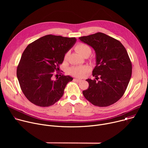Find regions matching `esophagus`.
<instances>
[{"label":"esophagus","mask_w":148,"mask_h":148,"mask_svg":"<svg viewBox=\"0 0 148 148\" xmlns=\"http://www.w3.org/2000/svg\"><path fill=\"white\" fill-rule=\"evenodd\" d=\"M74 81H76V82H81V79H77V78H74V79H73Z\"/></svg>","instance_id":"esophagus-1"}]
</instances>
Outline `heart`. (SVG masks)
Returning a JSON list of instances; mask_svg holds the SVG:
<instances>
[{
	"instance_id": "obj_1",
	"label": "heart",
	"mask_w": 148,
	"mask_h": 148,
	"mask_svg": "<svg viewBox=\"0 0 148 148\" xmlns=\"http://www.w3.org/2000/svg\"><path fill=\"white\" fill-rule=\"evenodd\" d=\"M75 49L79 54L83 57L87 54H90L91 51L90 47L87 45L82 43H78L75 46ZM67 56L68 53H66L64 58H67ZM89 70L90 69L87 66H74L69 69V73L73 76L81 78L88 72Z\"/></svg>"
}]
</instances>
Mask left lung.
Masks as SVG:
<instances>
[{
	"instance_id": "1",
	"label": "left lung",
	"mask_w": 148,
	"mask_h": 148,
	"mask_svg": "<svg viewBox=\"0 0 148 148\" xmlns=\"http://www.w3.org/2000/svg\"><path fill=\"white\" fill-rule=\"evenodd\" d=\"M79 38L96 54L97 65L92 71L95 79H86L89 87L82 94L95 106H110L123 96L130 81L132 67L128 53L119 41L102 33Z\"/></svg>"
}]
</instances>
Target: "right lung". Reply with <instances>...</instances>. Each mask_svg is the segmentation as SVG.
<instances>
[{"label": "right lung", "mask_w": 148, "mask_h": 148, "mask_svg": "<svg viewBox=\"0 0 148 148\" xmlns=\"http://www.w3.org/2000/svg\"><path fill=\"white\" fill-rule=\"evenodd\" d=\"M75 37L49 34L29 44L23 51L17 69V77L23 93L32 103L47 107L63 95L67 83L73 80L69 75H60L53 79L55 71L65 54L73 46Z\"/></svg>", "instance_id": "right-lung-1"}]
</instances>
